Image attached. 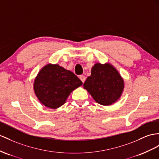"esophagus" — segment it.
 <instances>
[{"mask_svg": "<svg viewBox=\"0 0 159 159\" xmlns=\"http://www.w3.org/2000/svg\"><path fill=\"white\" fill-rule=\"evenodd\" d=\"M79 79H80V80L82 81L83 83H84V80H85V77H84V75H80V76H79Z\"/></svg>", "mask_w": 159, "mask_h": 159, "instance_id": "esophagus-1", "label": "esophagus"}]
</instances>
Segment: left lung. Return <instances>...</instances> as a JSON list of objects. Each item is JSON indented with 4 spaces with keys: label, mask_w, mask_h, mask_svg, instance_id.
Listing matches in <instances>:
<instances>
[{
    "label": "left lung",
    "mask_w": 159,
    "mask_h": 159,
    "mask_svg": "<svg viewBox=\"0 0 159 159\" xmlns=\"http://www.w3.org/2000/svg\"><path fill=\"white\" fill-rule=\"evenodd\" d=\"M83 87L97 103L109 105L120 98L124 82L111 64L97 63L92 67L91 75L85 80Z\"/></svg>",
    "instance_id": "left-lung-1"
}]
</instances>
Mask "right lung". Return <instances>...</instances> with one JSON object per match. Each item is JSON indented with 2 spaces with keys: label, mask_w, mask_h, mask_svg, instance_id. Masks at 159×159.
<instances>
[{
  "label": "right lung",
  "mask_w": 159,
  "mask_h": 159,
  "mask_svg": "<svg viewBox=\"0 0 159 159\" xmlns=\"http://www.w3.org/2000/svg\"><path fill=\"white\" fill-rule=\"evenodd\" d=\"M82 84V81L72 72L58 64H48L36 76L34 89L41 103L57 109L64 104L72 91Z\"/></svg>",
  "instance_id": "obj_1"
}]
</instances>
